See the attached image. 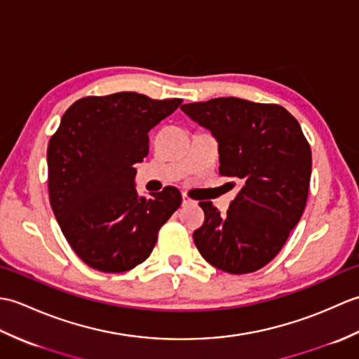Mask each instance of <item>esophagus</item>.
<instances>
[{
    "mask_svg": "<svg viewBox=\"0 0 359 359\" xmlns=\"http://www.w3.org/2000/svg\"><path fill=\"white\" fill-rule=\"evenodd\" d=\"M182 203H184V205H196L197 202H196V201H193L191 197H189V196H187V194H182Z\"/></svg>",
    "mask_w": 359,
    "mask_h": 359,
    "instance_id": "1",
    "label": "esophagus"
}]
</instances>
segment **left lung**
<instances>
[{
    "mask_svg": "<svg viewBox=\"0 0 359 359\" xmlns=\"http://www.w3.org/2000/svg\"><path fill=\"white\" fill-rule=\"evenodd\" d=\"M219 142V172L239 193L226 215L199 202L205 220L193 239L216 269L245 274L262 269L284 247L306 210L311 149L297 120L274 103L236 97L180 108Z\"/></svg>",
    "mask_w": 359,
    "mask_h": 359,
    "instance_id": "obj_1",
    "label": "left lung"
}]
</instances>
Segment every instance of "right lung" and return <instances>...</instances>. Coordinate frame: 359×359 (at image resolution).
<instances>
[{"instance_id": "right-lung-1", "label": "right lung", "mask_w": 359, "mask_h": 359, "mask_svg": "<svg viewBox=\"0 0 359 359\" xmlns=\"http://www.w3.org/2000/svg\"><path fill=\"white\" fill-rule=\"evenodd\" d=\"M182 102L137 93L83 97L52 134L50 207L71 248L93 269L121 273L147 261L158 230L180 207L174 187L149 199L137 196L134 165L148 156V133Z\"/></svg>"}]
</instances>
